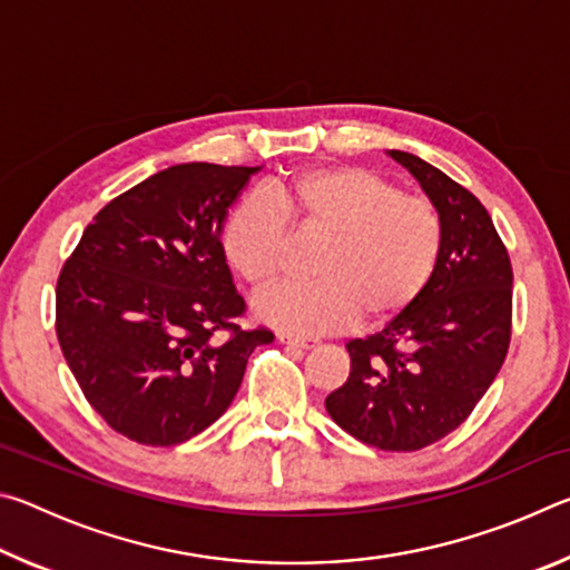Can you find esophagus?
I'll return each instance as SVG.
<instances>
[{"label":"esophagus","mask_w":570,"mask_h":570,"mask_svg":"<svg viewBox=\"0 0 570 570\" xmlns=\"http://www.w3.org/2000/svg\"><path fill=\"white\" fill-rule=\"evenodd\" d=\"M276 340L286 346H298V350H314V346L320 344L316 340H302V336H294V334H278Z\"/></svg>","instance_id":"1"}]
</instances>
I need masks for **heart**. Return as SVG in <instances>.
<instances>
[{
    "label": "heart",
    "instance_id": "obj_1",
    "mask_svg": "<svg viewBox=\"0 0 570 570\" xmlns=\"http://www.w3.org/2000/svg\"><path fill=\"white\" fill-rule=\"evenodd\" d=\"M324 236L314 284H284L256 298L258 320L292 334L374 326L404 312L435 272L442 226L428 198L400 193L360 166H316L274 178L230 208L220 254L254 292L286 268L288 232Z\"/></svg>",
    "mask_w": 570,
    "mask_h": 570
}]
</instances>
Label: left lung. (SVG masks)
I'll return each instance as SVG.
<instances>
[{"label": "left lung", "instance_id": "obj_1", "mask_svg": "<svg viewBox=\"0 0 570 570\" xmlns=\"http://www.w3.org/2000/svg\"><path fill=\"white\" fill-rule=\"evenodd\" d=\"M435 206V272L414 302L366 340L326 412L364 445L412 452L450 435L498 377L510 344L513 268L485 206L412 153L387 150Z\"/></svg>", "mask_w": 570, "mask_h": 570}]
</instances>
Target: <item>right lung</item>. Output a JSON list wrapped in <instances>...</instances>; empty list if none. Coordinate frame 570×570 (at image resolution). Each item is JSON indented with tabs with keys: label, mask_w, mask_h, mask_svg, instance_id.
Wrapping results in <instances>:
<instances>
[{
	"label": "right lung",
	"mask_w": 570,
	"mask_h": 570,
	"mask_svg": "<svg viewBox=\"0 0 570 570\" xmlns=\"http://www.w3.org/2000/svg\"><path fill=\"white\" fill-rule=\"evenodd\" d=\"M258 168L180 163L110 200L57 282V340L115 432L150 448L196 438L224 414L268 330L244 314L220 226ZM220 331H230L228 341Z\"/></svg>",
	"instance_id": "right-lung-1"
}]
</instances>
